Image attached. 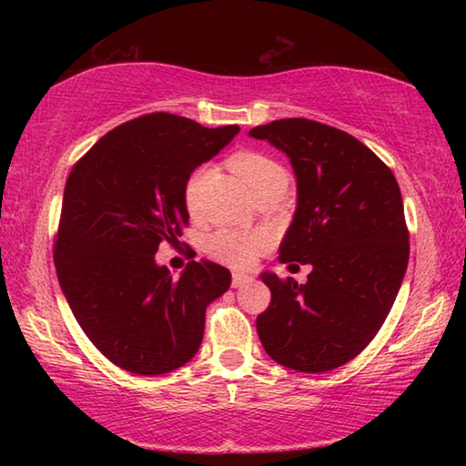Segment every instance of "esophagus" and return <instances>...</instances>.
I'll return each mask as SVG.
<instances>
[{"label": "esophagus", "mask_w": 466, "mask_h": 466, "mask_svg": "<svg viewBox=\"0 0 466 466\" xmlns=\"http://www.w3.org/2000/svg\"><path fill=\"white\" fill-rule=\"evenodd\" d=\"M250 281L252 278L247 273H232V288H244Z\"/></svg>", "instance_id": "obj_1"}]
</instances>
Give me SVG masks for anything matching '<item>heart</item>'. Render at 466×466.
Wrapping results in <instances>:
<instances>
[{"label":"heart","instance_id":"heart-1","mask_svg":"<svg viewBox=\"0 0 466 466\" xmlns=\"http://www.w3.org/2000/svg\"><path fill=\"white\" fill-rule=\"evenodd\" d=\"M232 167L238 175L247 180L252 193L263 191L278 180H288L286 170L273 157L261 152H240L232 157ZM211 177L209 167H199L191 172V177L185 183V205L191 216H199L201 211V197L203 188ZM269 234L265 232H248V230H232V228H222V230L208 236L205 240V250L218 263L228 267H250L257 261V257L269 247Z\"/></svg>","mask_w":466,"mask_h":466}]
</instances>
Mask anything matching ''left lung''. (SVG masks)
Returning a JSON list of instances; mask_svg holds the SVG:
<instances>
[{"label": "left lung", "mask_w": 466, "mask_h": 466, "mask_svg": "<svg viewBox=\"0 0 466 466\" xmlns=\"http://www.w3.org/2000/svg\"><path fill=\"white\" fill-rule=\"evenodd\" d=\"M289 157L298 208L279 261L312 265L309 281L263 273L269 309L257 333L278 364L329 372L360 356L389 317L409 263L403 197L390 168L350 133L310 119L248 131Z\"/></svg>", "instance_id": "1"}]
</instances>
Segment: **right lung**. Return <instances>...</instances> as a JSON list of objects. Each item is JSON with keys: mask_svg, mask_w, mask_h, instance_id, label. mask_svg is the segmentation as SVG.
Instances as JSON below:
<instances>
[{"mask_svg": "<svg viewBox=\"0 0 466 466\" xmlns=\"http://www.w3.org/2000/svg\"><path fill=\"white\" fill-rule=\"evenodd\" d=\"M238 131L149 113L108 131L69 172L55 240L59 286L86 337L131 374L185 366L201 345L205 309L230 288L222 265L191 261L172 279L154 255L188 222L187 178Z\"/></svg>", "mask_w": 466, "mask_h": 466, "instance_id": "add662e5", "label": "right lung"}]
</instances>
